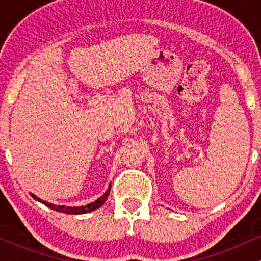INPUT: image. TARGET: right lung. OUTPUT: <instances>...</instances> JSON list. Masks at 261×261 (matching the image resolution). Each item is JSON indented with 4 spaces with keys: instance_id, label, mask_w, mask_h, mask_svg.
<instances>
[{
    "instance_id": "1",
    "label": "right lung",
    "mask_w": 261,
    "mask_h": 261,
    "mask_svg": "<svg viewBox=\"0 0 261 261\" xmlns=\"http://www.w3.org/2000/svg\"><path fill=\"white\" fill-rule=\"evenodd\" d=\"M110 187H112V184L109 185L108 190L99 197V199H97L95 201L88 203V205H86V206H79V207H71V206H65V205H55V203L47 202V201H45V200H41L40 197L35 196L34 194H32V193H31V195L33 199H35L39 202L44 203L45 206H47V207L51 208V210H55V211L64 212V214H68V215H82V214H87V212H92V211H94V210L99 208L100 206L107 201L108 196H109Z\"/></svg>"
}]
</instances>
